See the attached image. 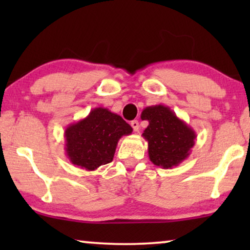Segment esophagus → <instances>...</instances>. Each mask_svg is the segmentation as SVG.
<instances>
[{
	"label": "esophagus",
	"mask_w": 250,
	"mask_h": 250,
	"mask_svg": "<svg viewBox=\"0 0 250 250\" xmlns=\"http://www.w3.org/2000/svg\"><path fill=\"white\" fill-rule=\"evenodd\" d=\"M131 126L133 127V129H134V132H139L140 124H139L138 121H132L131 122Z\"/></svg>",
	"instance_id": "esophagus-1"
}]
</instances>
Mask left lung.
<instances>
[{
	"label": "left lung",
	"mask_w": 250,
	"mask_h": 250,
	"mask_svg": "<svg viewBox=\"0 0 250 250\" xmlns=\"http://www.w3.org/2000/svg\"><path fill=\"white\" fill-rule=\"evenodd\" d=\"M141 119L149 125L142 136L148 142L149 159L164 169L180 165L190 156L197 138L196 132L164 104L143 109Z\"/></svg>",
	"instance_id": "8db88e82"
}]
</instances>
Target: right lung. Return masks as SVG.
Returning <instances> with one entry per match:
<instances>
[{"label":"right lung","instance_id":"obj_1","mask_svg":"<svg viewBox=\"0 0 250 250\" xmlns=\"http://www.w3.org/2000/svg\"><path fill=\"white\" fill-rule=\"evenodd\" d=\"M132 132L119 115L104 107L94 108L85 118L67 126L66 156L73 165L95 170L112 162L119 139Z\"/></svg>","mask_w":250,"mask_h":250}]
</instances>
